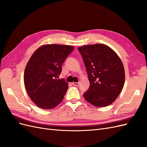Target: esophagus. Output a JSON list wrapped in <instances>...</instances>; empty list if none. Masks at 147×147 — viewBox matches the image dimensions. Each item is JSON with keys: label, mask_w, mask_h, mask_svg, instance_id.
<instances>
[{"label": "esophagus", "mask_w": 147, "mask_h": 147, "mask_svg": "<svg viewBox=\"0 0 147 147\" xmlns=\"http://www.w3.org/2000/svg\"><path fill=\"white\" fill-rule=\"evenodd\" d=\"M72 84L73 85H74V86H78V84H79V83H78V82H73L72 83Z\"/></svg>", "instance_id": "1"}]
</instances>
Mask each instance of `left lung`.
<instances>
[{
	"mask_svg": "<svg viewBox=\"0 0 147 147\" xmlns=\"http://www.w3.org/2000/svg\"><path fill=\"white\" fill-rule=\"evenodd\" d=\"M90 86L83 96L97 107L112 104L121 93L125 72L121 59L112 48L104 44L80 47Z\"/></svg>",
	"mask_w": 147,
	"mask_h": 147,
	"instance_id": "obj_1",
	"label": "left lung"
}]
</instances>
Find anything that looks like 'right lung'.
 Listing matches in <instances>:
<instances>
[{
    "mask_svg": "<svg viewBox=\"0 0 147 147\" xmlns=\"http://www.w3.org/2000/svg\"><path fill=\"white\" fill-rule=\"evenodd\" d=\"M74 49L71 45L46 44L31 56L24 70V86L38 107L52 109L63 100L68 83L57 78L62 71V64Z\"/></svg>",
    "mask_w": 147,
    "mask_h": 147,
    "instance_id": "right-lung-1",
    "label": "right lung"
}]
</instances>
